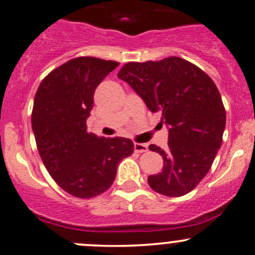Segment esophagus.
<instances>
[{
    "label": "esophagus",
    "mask_w": 255,
    "mask_h": 255,
    "mask_svg": "<svg viewBox=\"0 0 255 255\" xmlns=\"http://www.w3.org/2000/svg\"><path fill=\"white\" fill-rule=\"evenodd\" d=\"M134 150L136 152H145L148 151V145L143 143H134Z\"/></svg>",
    "instance_id": "esophagus-1"
}]
</instances>
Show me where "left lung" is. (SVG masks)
I'll list each match as a JSON object with an SVG mask.
<instances>
[{
    "mask_svg": "<svg viewBox=\"0 0 255 255\" xmlns=\"http://www.w3.org/2000/svg\"><path fill=\"white\" fill-rule=\"evenodd\" d=\"M168 126L167 150L149 145L163 167L149 186L167 197L187 194L206 176L222 143L226 111L218 87L204 71L181 57L128 62L117 74Z\"/></svg>",
    "mask_w": 255,
    "mask_h": 255,
    "instance_id": "left-lung-1",
    "label": "left lung"
}]
</instances>
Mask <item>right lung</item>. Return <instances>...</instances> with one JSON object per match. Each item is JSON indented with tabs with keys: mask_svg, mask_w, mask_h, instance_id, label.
<instances>
[{
	"mask_svg": "<svg viewBox=\"0 0 255 255\" xmlns=\"http://www.w3.org/2000/svg\"><path fill=\"white\" fill-rule=\"evenodd\" d=\"M119 62L82 56L51 71L34 99L31 127L40 157L56 183L89 199L114 183L117 166L130 156V139L96 136L87 130L94 93Z\"/></svg>",
	"mask_w": 255,
	"mask_h": 255,
	"instance_id": "add662e5",
	"label": "right lung"
}]
</instances>
